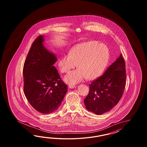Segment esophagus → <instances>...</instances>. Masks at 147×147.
Returning a JSON list of instances; mask_svg holds the SVG:
<instances>
[{
  "mask_svg": "<svg viewBox=\"0 0 147 147\" xmlns=\"http://www.w3.org/2000/svg\"><path fill=\"white\" fill-rule=\"evenodd\" d=\"M76 87V86H69V88L73 89V88H75Z\"/></svg>",
  "mask_w": 147,
  "mask_h": 147,
  "instance_id": "1",
  "label": "esophagus"
}]
</instances>
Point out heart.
Listing matches in <instances>:
<instances>
[{
	"label": "heart",
	"instance_id": "obj_1",
	"mask_svg": "<svg viewBox=\"0 0 147 147\" xmlns=\"http://www.w3.org/2000/svg\"><path fill=\"white\" fill-rule=\"evenodd\" d=\"M109 51L106 45L96 41L77 44L72 47L68 55L61 57L58 66L60 72L68 73L77 65L78 69L69 72L64 78L66 83L75 84L85 77L94 80L103 73L108 63Z\"/></svg>",
	"mask_w": 147,
	"mask_h": 147
}]
</instances>
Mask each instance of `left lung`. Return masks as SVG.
Segmentation results:
<instances>
[{
	"label": "left lung",
	"mask_w": 147,
	"mask_h": 147,
	"mask_svg": "<svg viewBox=\"0 0 147 147\" xmlns=\"http://www.w3.org/2000/svg\"><path fill=\"white\" fill-rule=\"evenodd\" d=\"M125 83V64L121 54L103 75L89 84V92L84 100L86 109L98 115L109 111L120 100Z\"/></svg>",
	"instance_id": "obj_1"
}]
</instances>
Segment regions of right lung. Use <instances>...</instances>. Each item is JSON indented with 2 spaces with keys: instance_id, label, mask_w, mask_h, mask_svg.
Instances as JSON below:
<instances>
[{
  "instance_id": "right-lung-1",
  "label": "right lung",
  "mask_w": 147,
  "mask_h": 147,
  "mask_svg": "<svg viewBox=\"0 0 147 147\" xmlns=\"http://www.w3.org/2000/svg\"><path fill=\"white\" fill-rule=\"evenodd\" d=\"M44 36L34 40L24 68V92L34 109L50 113L58 109L68 91L53 65L57 57L44 47Z\"/></svg>"
}]
</instances>
